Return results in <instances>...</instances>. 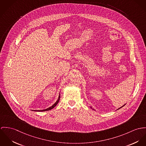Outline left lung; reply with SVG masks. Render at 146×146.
<instances>
[{
  "label": "left lung",
  "mask_w": 146,
  "mask_h": 146,
  "mask_svg": "<svg viewBox=\"0 0 146 146\" xmlns=\"http://www.w3.org/2000/svg\"><path fill=\"white\" fill-rule=\"evenodd\" d=\"M125 105H123V106H121V108H119V109H120V108H122V107H123V106H125ZM90 108H91V109H92V107H90ZM93 109V110H95V109Z\"/></svg>",
  "instance_id": "left-lung-1"
}]
</instances>
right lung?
I'll return each instance as SVG.
<instances>
[{
    "mask_svg": "<svg viewBox=\"0 0 146 146\" xmlns=\"http://www.w3.org/2000/svg\"><path fill=\"white\" fill-rule=\"evenodd\" d=\"M60 94H59V97H58V99L57 100V101H56V102L54 104V105H52L51 107H50L49 108H48V109H44V110H34L35 111H49V110H51L52 109H53L55 106H56V105L58 104V102H59V100H60Z\"/></svg>",
    "mask_w": 146,
    "mask_h": 146,
    "instance_id": "1",
    "label": "right lung"
}]
</instances>
